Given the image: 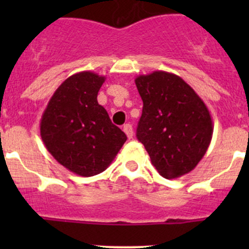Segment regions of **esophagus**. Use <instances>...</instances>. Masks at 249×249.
<instances>
[{
  "mask_svg": "<svg viewBox=\"0 0 249 249\" xmlns=\"http://www.w3.org/2000/svg\"><path fill=\"white\" fill-rule=\"evenodd\" d=\"M124 132L126 134L127 139H132L134 136V130H132V125L131 124H125L124 127H123Z\"/></svg>",
  "mask_w": 249,
  "mask_h": 249,
  "instance_id": "esophagus-1",
  "label": "esophagus"
}]
</instances>
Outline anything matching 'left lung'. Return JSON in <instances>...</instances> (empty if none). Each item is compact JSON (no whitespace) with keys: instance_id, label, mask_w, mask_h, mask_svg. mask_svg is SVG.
<instances>
[{"instance_id":"8db88e82","label":"left lung","mask_w":249,"mask_h":249,"mask_svg":"<svg viewBox=\"0 0 249 249\" xmlns=\"http://www.w3.org/2000/svg\"><path fill=\"white\" fill-rule=\"evenodd\" d=\"M143 101L136 136L167 179L196 167L212 140L210 110L179 76L165 71L135 79Z\"/></svg>"}]
</instances>
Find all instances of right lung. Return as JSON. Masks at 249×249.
Instances as JSON below:
<instances>
[{
  "instance_id": "add662e5",
  "label": "right lung",
  "mask_w": 249,
  "mask_h": 249,
  "mask_svg": "<svg viewBox=\"0 0 249 249\" xmlns=\"http://www.w3.org/2000/svg\"><path fill=\"white\" fill-rule=\"evenodd\" d=\"M105 79L90 71L72 74L55 90L39 124L48 152L83 177L104 172L126 141L97 102Z\"/></svg>"
}]
</instances>
